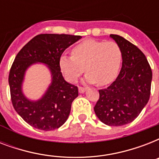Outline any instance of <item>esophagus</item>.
Segmentation results:
<instances>
[{"label": "esophagus", "mask_w": 159, "mask_h": 159, "mask_svg": "<svg viewBox=\"0 0 159 159\" xmlns=\"http://www.w3.org/2000/svg\"><path fill=\"white\" fill-rule=\"evenodd\" d=\"M86 88L85 87H78V91H79L80 93H83V92H86Z\"/></svg>", "instance_id": "esophagus-1"}]
</instances>
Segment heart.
Listing matches in <instances>:
<instances>
[{"label":"heart","mask_w":159,"mask_h":159,"mask_svg":"<svg viewBox=\"0 0 159 159\" xmlns=\"http://www.w3.org/2000/svg\"><path fill=\"white\" fill-rule=\"evenodd\" d=\"M121 62L122 52L117 43L87 39L72 48V55L62 54L59 66L71 83L77 82L85 67L87 82L106 86L116 78Z\"/></svg>","instance_id":"heart-1"}]
</instances>
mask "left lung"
<instances>
[{
	"label": "left lung",
	"mask_w": 159,
	"mask_h": 159,
	"mask_svg": "<svg viewBox=\"0 0 159 159\" xmlns=\"http://www.w3.org/2000/svg\"><path fill=\"white\" fill-rule=\"evenodd\" d=\"M122 52L120 74L106 89L99 90L94 107L99 120L110 126L134 120L150 97L152 70L145 55L134 44L117 34L110 35Z\"/></svg>",
	"instance_id": "left-lung-1"
}]
</instances>
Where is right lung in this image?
I'll use <instances>...</instances> for the list:
<instances>
[{
    "label": "right lung",
    "instance_id": "right-lung-1",
    "mask_svg": "<svg viewBox=\"0 0 159 159\" xmlns=\"http://www.w3.org/2000/svg\"><path fill=\"white\" fill-rule=\"evenodd\" d=\"M81 38L63 34H41L29 41L16 55L9 73L11 102L30 125L42 130H53L68 118L72 102L78 96V88L64 80L59 58L66 48ZM35 62L48 65L52 82L43 97L33 102L23 96L21 86L26 69Z\"/></svg>",
    "mask_w": 159,
    "mask_h": 159
}]
</instances>
